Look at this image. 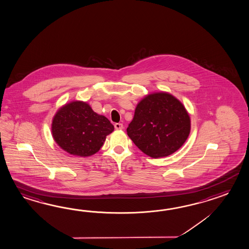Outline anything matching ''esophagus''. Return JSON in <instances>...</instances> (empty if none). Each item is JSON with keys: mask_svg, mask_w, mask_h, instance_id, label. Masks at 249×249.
Masks as SVG:
<instances>
[{"mask_svg": "<svg viewBox=\"0 0 249 249\" xmlns=\"http://www.w3.org/2000/svg\"><path fill=\"white\" fill-rule=\"evenodd\" d=\"M114 127H115V129H122L123 128V124L122 123H115L114 124Z\"/></svg>", "mask_w": 249, "mask_h": 249, "instance_id": "obj_1", "label": "esophagus"}]
</instances>
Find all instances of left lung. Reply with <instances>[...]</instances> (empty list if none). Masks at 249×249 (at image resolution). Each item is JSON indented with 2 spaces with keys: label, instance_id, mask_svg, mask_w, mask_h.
Wrapping results in <instances>:
<instances>
[{
  "label": "left lung",
  "instance_id": "left-lung-1",
  "mask_svg": "<svg viewBox=\"0 0 249 249\" xmlns=\"http://www.w3.org/2000/svg\"><path fill=\"white\" fill-rule=\"evenodd\" d=\"M127 136L145 155L160 158L172 155L187 140L190 118L172 94L155 93L138 104Z\"/></svg>",
  "mask_w": 249,
  "mask_h": 249
}]
</instances>
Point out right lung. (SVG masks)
Instances as JSON below:
<instances>
[{
    "label": "right lung",
    "instance_id": "obj_1",
    "mask_svg": "<svg viewBox=\"0 0 249 249\" xmlns=\"http://www.w3.org/2000/svg\"><path fill=\"white\" fill-rule=\"evenodd\" d=\"M114 129L110 121L94 112L88 104L72 102L53 118L52 133L56 143L71 155L90 156L99 151Z\"/></svg>",
    "mask_w": 249,
    "mask_h": 249
}]
</instances>
